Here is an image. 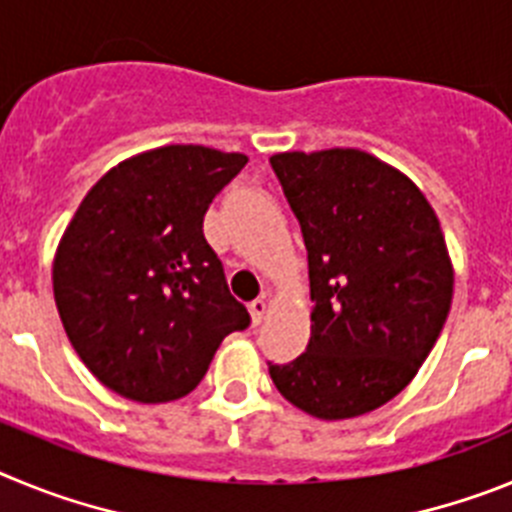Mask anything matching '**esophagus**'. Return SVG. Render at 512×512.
Wrapping results in <instances>:
<instances>
[{
	"label": "esophagus",
	"instance_id": "obj_1",
	"mask_svg": "<svg viewBox=\"0 0 512 512\" xmlns=\"http://www.w3.org/2000/svg\"><path fill=\"white\" fill-rule=\"evenodd\" d=\"M266 307H269V302H266L264 297H259V300H253L251 305H248V312H251V323L253 325H259L261 320H264Z\"/></svg>",
	"mask_w": 512,
	"mask_h": 512
}]
</instances>
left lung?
<instances>
[{
  "label": "left lung",
  "instance_id": "1",
  "mask_svg": "<svg viewBox=\"0 0 512 512\" xmlns=\"http://www.w3.org/2000/svg\"><path fill=\"white\" fill-rule=\"evenodd\" d=\"M269 164L300 220L312 300L307 351L269 364L271 379L320 420L372 413L408 387L449 315L454 269L436 212L359 148Z\"/></svg>",
  "mask_w": 512,
  "mask_h": 512
}]
</instances>
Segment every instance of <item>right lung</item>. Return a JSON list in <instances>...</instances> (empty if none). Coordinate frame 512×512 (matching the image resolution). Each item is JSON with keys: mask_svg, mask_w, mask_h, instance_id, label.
I'll list each match as a JSON object with an SVG mask.
<instances>
[{"mask_svg": "<svg viewBox=\"0 0 512 512\" xmlns=\"http://www.w3.org/2000/svg\"><path fill=\"white\" fill-rule=\"evenodd\" d=\"M248 158L164 146L110 169L58 243L53 295L89 372L135 402L202 382L217 346L251 323L202 233L215 194Z\"/></svg>", "mask_w": 512, "mask_h": 512, "instance_id": "obj_1", "label": "right lung"}]
</instances>
